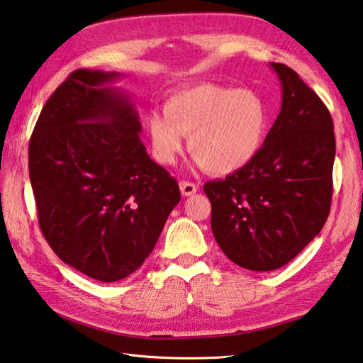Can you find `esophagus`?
Returning a JSON list of instances; mask_svg holds the SVG:
<instances>
[{
  "label": "esophagus",
  "instance_id": "obj_1",
  "mask_svg": "<svg viewBox=\"0 0 363 363\" xmlns=\"http://www.w3.org/2000/svg\"><path fill=\"white\" fill-rule=\"evenodd\" d=\"M179 189H181V192H182L184 196H190V195H194L196 192L199 186H196V184H194V182H189V181H181Z\"/></svg>",
  "mask_w": 363,
  "mask_h": 363
}]
</instances>
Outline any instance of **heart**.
Returning a JSON list of instances; mask_svg holds the SVG:
<instances>
[{"instance_id":"b5f03b06","label":"heart","mask_w":363,"mask_h":363,"mask_svg":"<svg viewBox=\"0 0 363 363\" xmlns=\"http://www.w3.org/2000/svg\"><path fill=\"white\" fill-rule=\"evenodd\" d=\"M163 108L147 114L155 159L163 164L174 163L184 136H190V154L213 174H232L254 162L272 125L265 101L247 89L190 85L169 94Z\"/></svg>"}]
</instances>
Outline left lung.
<instances>
[{
    "label": "left lung",
    "mask_w": 363,
    "mask_h": 363,
    "mask_svg": "<svg viewBox=\"0 0 363 363\" xmlns=\"http://www.w3.org/2000/svg\"><path fill=\"white\" fill-rule=\"evenodd\" d=\"M272 68L282 104L262 152L203 187L217 245L252 272H272L295 259L324 227L333 192L332 116L292 68Z\"/></svg>",
    "instance_id": "left-lung-1"
}]
</instances>
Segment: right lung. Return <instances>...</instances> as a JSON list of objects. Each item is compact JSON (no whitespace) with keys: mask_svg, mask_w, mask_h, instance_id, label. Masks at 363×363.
Masks as SVG:
<instances>
[{"mask_svg":"<svg viewBox=\"0 0 363 363\" xmlns=\"http://www.w3.org/2000/svg\"><path fill=\"white\" fill-rule=\"evenodd\" d=\"M121 72L76 69L39 114L28 146L38 220L77 272L114 282L136 272L181 200L146 152L135 104L111 87Z\"/></svg>","mask_w":363,"mask_h":363,"instance_id":"1","label":"right lung"}]
</instances>
